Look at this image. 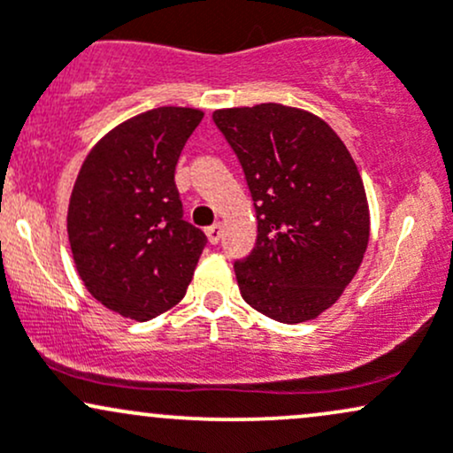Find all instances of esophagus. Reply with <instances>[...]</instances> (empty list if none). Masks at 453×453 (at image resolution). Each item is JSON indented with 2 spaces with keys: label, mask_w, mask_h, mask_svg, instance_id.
<instances>
[{
  "label": "esophagus",
  "mask_w": 453,
  "mask_h": 453,
  "mask_svg": "<svg viewBox=\"0 0 453 453\" xmlns=\"http://www.w3.org/2000/svg\"><path fill=\"white\" fill-rule=\"evenodd\" d=\"M204 232H206V238H209V242L217 244V242H219V238H221V223H215V226L206 227Z\"/></svg>",
  "instance_id": "obj_1"
}]
</instances>
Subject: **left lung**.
<instances>
[{
  "mask_svg": "<svg viewBox=\"0 0 453 453\" xmlns=\"http://www.w3.org/2000/svg\"><path fill=\"white\" fill-rule=\"evenodd\" d=\"M212 121L256 206V247L234 262L244 303L280 324L315 319L366 253L371 217L356 161L334 129L300 108H223Z\"/></svg>",
  "mask_w": 453,
  "mask_h": 453,
  "instance_id": "8db88e82",
  "label": "left lung"
}]
</instances>
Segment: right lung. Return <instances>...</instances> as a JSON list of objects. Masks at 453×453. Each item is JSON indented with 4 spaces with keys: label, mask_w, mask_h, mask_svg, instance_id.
<instances>
[{
    "label": "right lung",
    "mask_w": 453,
    "mask_h": 453,
    "mask_svg": "<svg viewBox=\"0 0 453 453\" xmlns=\"http://www.w3.org/2000/svg\"><path fill=\"white\" fill-rule=\"evenodd\" d=\"M204 112L161 106L108 132L72 189L67 236L82 283L114 313L149 321L183 300L204 232L183 219L176 161Z\"/></svg>",
    "instance_id": "add662e5"
}]
</instances>
